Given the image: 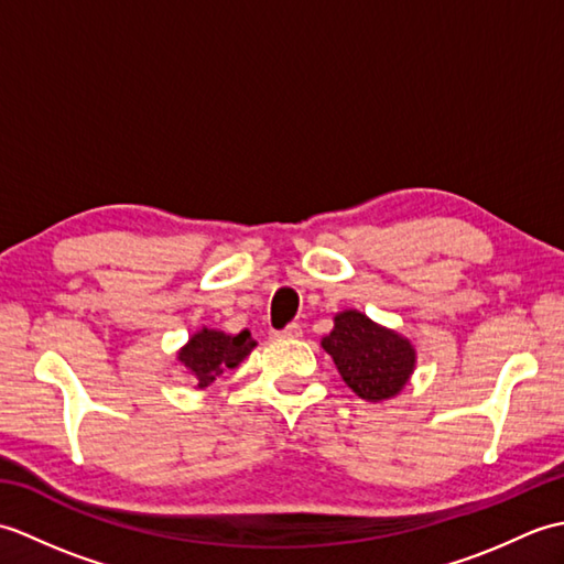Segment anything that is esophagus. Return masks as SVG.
Listing matches in <instances>:
<instances>
[{"label":"esophagus","instance_id":"1","mask_svg":"<svg viewBox=\"0 0 564 564\" xmlns=\"http://www.w3.org/2000/svg\"><path fill=\"white\" fill-rule=\"evenodd\" d=\"M303 334V329H301V325H297V322H291L289 327L285 329H281V332H271V337L273 339H297Z\"/></svg>","mask_w":564,"mask_h":564}]
</instances>
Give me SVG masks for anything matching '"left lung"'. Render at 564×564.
Listing matches in <instances>:
<instances>
[{"label":"left lung","instance_id":"8db88e82","mask_svg":"<svg viewBox=\"0 0 564 564\" xmlns=\"http://www.w3.org/2000/svg\"><path fill=\"white\" fill-rule=\"evenodd\" d=\"M325 349L358 398L382 402L400 394L414 373L416 351L410 339L376 325L358 310L334 317V329L322 339Z\"/></svg>","mask_w":564,"mask_h":564}]
</instances>
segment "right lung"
<instances>
[{"label": "right lung", "mask_w": 564, "mask_h": 564, "mask_svg": "<svg viewBox=\"0 0 564 564\" xmlns=\"http://www.w3.org/2000/svg\"><path fill=\"white\" fill-rule=\"evenodd\" d=\"M257 341L245 329L239 334H225L218 329L203 327L188 339L182 351L176 354L178 361L196 378V388L206 390L218 380L225 370L237 368L254 349Z\"/></svg>", "instance_id": "right-lung-1"}]
</instances>
